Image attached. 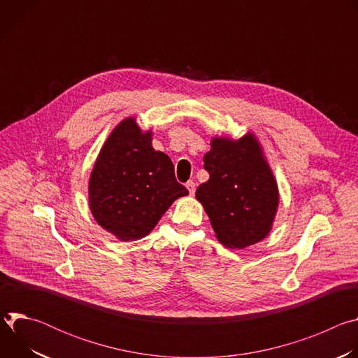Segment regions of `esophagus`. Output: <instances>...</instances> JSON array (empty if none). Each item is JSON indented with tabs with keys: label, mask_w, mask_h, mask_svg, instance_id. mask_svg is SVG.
<instances>
[{
	"label": "esophagus",
	"mask_w": 358,
	"mask_h": 358,
	"mask_svg": "<svg viewBox=\"0 0 358 358\" xmlns=\"http://www.w3.org/2000/svg\"><path fill=\"white\" fill-rule=\"evenodd\" d=\"M185 187L188 188V191H189V194H191V195L195 192V187H196V185H195V182H194V181H187Z\"/></svg>",
	"instance_id": "34e87169"
}]
</instances>
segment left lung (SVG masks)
Instances as JSON below:
<instances>
[{"instance_id": "8db88e82", "label": "left lung", "mask_w": 358, "mask_h": 358, "mask_svg": "<svg viewBox=\"0 0 358 358\" xmlns=\"http://www.w3.org/2000/svg\"><path fill=\"white\" fill-rule=\"evenodd\" d=\"M210 180L195 192L221 243L243 249L264 239L276 214L279 194L259 143L252 134L238 141L214 138L203 156Z\"/></svg>"}]
</instances>
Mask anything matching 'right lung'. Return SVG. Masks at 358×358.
<instances>
[{
    "label": "right lung",
    "mask_w": 358,
    "mask_h": 358,
    "mask_svg": "<svg viewBox=\"0 0 358 358\" xmlns=\"http://www.w3.org/2000/svg\"><path fill=\"white\" fill-rule=\"evenodd\" d=\"M187 194L176 180L171 159L152 148L151 133L143 134L134 119L113 130L89 181L94 220L120 241L148 235L171 203Z\"/></svg>",
    "instance_id": "add662e5"
}]
</instances>
